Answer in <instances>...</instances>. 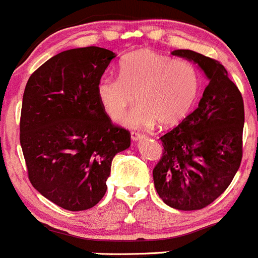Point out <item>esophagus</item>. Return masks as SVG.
Listing matches in <instances>:
<instances>
[{"label":"esophagus","instance_id":"esophagus-1","mask_svg":"<svg viewBox=\"0 0 258 258\" xmlns=\"http://www.w3.org/2000/svg\"><path fill=\"white\" fill-rule=\"evenodd\" d=\"M131 136H132V139H133V141H138V139H142L146 137L143 133H141V132H137V131L132 132Z\"/></svg>","mask_w":258,"mask_h":258}]
</instances>
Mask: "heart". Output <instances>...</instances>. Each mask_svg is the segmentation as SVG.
<instances>
[{"instance_id": "1", "label": "heart", "mask_w": 258, "mask_h": 258, "mask_svg": "<svg viewBox=\"0 0 258 258\" xmlns=\"http://www.w3.org/2000/svg\"><path fill=\"white\" fill-rule=\"evenodd\" d=\"M199 90L200 77L191 63L139 50L122 58L120 77L99 81L97 97L112 120H119L138 100L141 104L122 119L126 126L151 127L158 121L168 127L185 119Z\"/></svg>"}]
</instances>
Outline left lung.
<instances>
[{
  "label": "left lung",
  "mask_w": 258,
  "mask_h": 258,
  "mask_svg": "<svg viewBox=\"0 0 258 258\" xmlns=\"http://www.w3.org/2000/svg\"><path fill=\"white\" fill-rule=\"evenodd\" d=\"M172 54L194 60L209 85L198 109L161 137L163 149L153 168L154 186L168 207L199 210L227 190L241 166L243 99L217 59L188 49Z\"/></svg>",
  "instance_id": "1"
}]
</instances>
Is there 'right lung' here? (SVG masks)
I'll return each instance as SVG.
<instances>
[{"label":"right lung","mask_w":258,"mask_h":258,"mask_svg":"<svg viewBox=\"0 0 258 258\" xmlns=\"http://www.w3.org/2000/svg\"><path fill=\"white\" fill-rule=\"evenodd\" d=\"M115 54L99 46L70 49L29 78L20 116V144L31 185L71 212L104 198L115 154L131 133L114 124L97 97V83Z\"/></svg>","instance_id":"right-lung-1"}]
</instances>
